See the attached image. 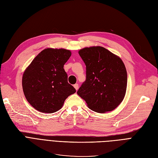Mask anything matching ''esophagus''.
Here are the masks:
<instances>
[{
	"label": "esophagus",
	"instance_id": "esophagus-1",
	"mask_svg": "<svg viewBox=\"0 0 158 158\" xmlns=\"http://www.w3.org/2000/svg\"><path fill=\"white\" fill-rule=\"evenodd\" d=\"M74 88L76 89V90H78V88H79L78 84H75L74 85Z\"/></svg>",
	"mask_w": 158,
	"mask_h": 158
}]
</instances>
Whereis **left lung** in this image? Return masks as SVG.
<instances>
[{
  "label": "left lung",
  "mask_w": 158,
  "mask_h": 158,
  "mask_svg": "<svg viewBox=\"0 0 158 158\" xmlns=\"http://www.w3.org/2000/svg\"><path fill=\"white\" fill-rule=\"evenodd\" d=\"M78 53L86 66V78L77 94L94 111H111L125 97L127 73L122 60L102 47H86Z\"/></svg>",
  "instance_id": "left-lung-1"
}]
</instances>
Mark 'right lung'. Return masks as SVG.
Instances as JSON below:
<instances>
[{
    "label": "right lung",
    "instance_id": "obj_1",
    "mask_svg": "<svg viewBox=\"0 0 158 158\" xmlns=\"http://www.w3.org/2000/svg\"><path fill=\"white\" fill-rule=\"evenodd\" d=\"M71 56L69 50L46 49L32 60L22 78L23 94L37 111L52 113L60 109L65 99L76 92L68 82L64 65Z\"/></svg>",
    "mask_w": 158,
    "mask_h": 158
}]
</instances>
